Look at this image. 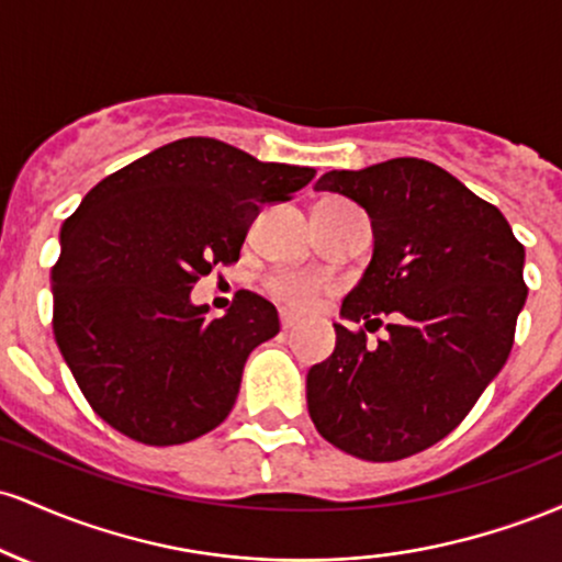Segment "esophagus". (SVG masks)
<instances>
[{
	"instance_id": "esophagus-1",
	"label": "esophagus",
	"mask_w": 562,
	"mask_h": 562,
	"mask_svg": "<svg viewBox=\"0 0 562 562\" xmlns=\"http://www.w3.org/2000/svg\"><path fill=\"white\" fill-rule=\"evenodd\" d=\"M280 325H282V330H293V327L299 325V317L282 308V312H280Z\"/></svg>"
}]
</instances>
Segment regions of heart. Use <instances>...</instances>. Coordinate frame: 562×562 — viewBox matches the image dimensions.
Returning a JSON list of instances; mask_svg holds the SVG:
<instances>
[{
  "mask_svg": "<svg viewBox=\"0 0 562 562\" xmlns=\"http://www.w3.org/2000/svg\"><path fill=\"white\" fill-rule=\"evenodd\" d=\"M269 293L274 295L277 301H282L285 306L295 308V312H306V308L314 306L319 293V282L308 274H299V272H285V274H274L269 280Z\"/></svg>",
  "mask_w": 562,
  "mask_h": 562,
  "instance_id": "b5f03b06",
  "label": "heart"
}]
</instances>
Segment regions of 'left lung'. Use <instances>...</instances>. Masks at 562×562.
Here are the masks:
<instances>
[{"mask_svg":"<svg viewBox=\"0 0 562 562\" xmlns=\"http://www.w3.org/2000/svg\"><path fill=\"white\" fill-rule=\"evenodd\" d=\"M314 190L370 216L375 248L340 317L389 338L367 346L335 322L333 353L306 375L308 415L346 454L404 460L449 436L505 367L526 250L496 205L430 160L327 171Z\"/></svg>","mask_w":562,"mask_h":562,"instance_id":"8db88e82","label":"left lung"}]
</instances>
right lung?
<instances>
[{
	"label": "right lung",
	"mask_w": 562,
	"mask_h": 562,
	"mask_svg": "<svg viewBox=\"0 0 562 562\" xmlns=\"http://www.w3.org/2000/svg\"><path fill=\"white\" fill-rule=\"evenodd\" d=\"M314 173L187 137L102 179L63 222L55 340L111 428L171 447L224 423L245 359L280 333V319L250 290L211 319L190 290L216 263L240 259L263 203L290 200Z\"/></svg>",
	"instance_id": "right-lung-1"
}]
</instances>
